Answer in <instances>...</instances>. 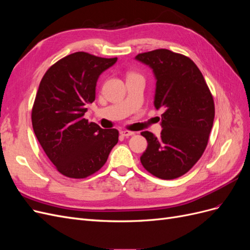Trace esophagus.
Returning a JSON list of instances; mask_svg holds the SVG:
<instances>
[{
    "label": "esophagus",
    "instance_id": "obj_1",
    "mask_svg": "<svg viewBox=\"0 0 250 250\" xmlns=\"http://www.w3.org/2000/svg\"><path fill=\"white\" fill-rule=\"evenodd\" d=\"M133 134H134V132L129 131V130H122V131H121V135H122V137H124V138H129Z\"/></svg>",
    "mask_w": 250,
    "mask_h": 250
}]
</instances>
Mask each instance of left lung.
Segmentation results:
<instances>
[{"label":"left lung","mask_w":250,"mask_h":250,"mask_svg":"<svg viewBox=\"0 0 250 250\" xmlns=\"http://www.w3.org/2000/svg\"><path fill=\"white\" fill-rule=\"evenodd\" d=\"M156 79L154 106L163 108L161 137L143 131L148 146L141 163L152 175L174 179L198 162L207 148L215 105L200 70L188 57L167 49L135 56Z\"/></svg>","instance_id":"left-lung-1"}]
</instances>
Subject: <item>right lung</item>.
Returning <instances> with one entry per match:
<instances>
[{
	"mask_svg": "<svg viewBox=\"0 0 250 250\" xmlns=\"http://www.w3.org/2000/svg\"><path fill=\"white\" fill-rule=\"evenodd\" d=\"M118 58L76 52L43 75L32 108L33 130L49 160L62 175L85 178L99 171L119 141V131L84 119L96 98L100 75Z\"/></svg>",
	"mask_w": 250,
	"mask_h": 250,
	"instance_id": "right-lung-1",
	"label": "right lung"
}]
</instances>
